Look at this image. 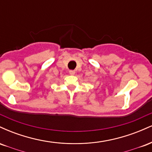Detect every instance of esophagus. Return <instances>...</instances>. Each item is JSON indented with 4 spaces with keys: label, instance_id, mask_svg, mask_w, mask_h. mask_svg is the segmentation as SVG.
Here are the masks:
<instances>
[{
    "label": "esophagus",
    "instance_id": "1",
    "mask_svg": "<svg viewBox=\"0 0 152 152\" xmlns=\"http://www.w3.org/2000/svg\"><path fill=\"white\" fill-rule=\"evenodd\" d=\"M69 74L71 75H74L75 74V71L74 70H70L69 71Z\"/></svg>",
    "mask_w": 152,
    "mask_h": 152
}]
</instances>
